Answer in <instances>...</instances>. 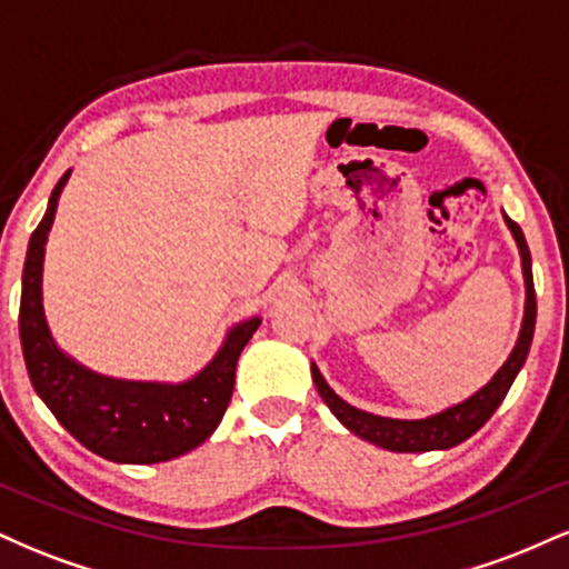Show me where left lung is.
Returning <instances> with one entry per match:
<instances>
[{"instance_id":"left-lung-1","label":"left lung","mask_w":569,"mask_h":569,"mask_svg":"<svg viewBox=\"0 0 569 569\" xmlns=\"http://www.w3.org/2000/svg\"><path fill=\"white\" fill-rule=\"evenodd\" d=\"M506 227L511 230L516 246H519L521 257V270H525V318H521L519 339H516L511 356L502 367L495 371V377L485 388H479L471 398L455 403V407L439 411V415L422 417V420H393V417H380L371 415V411L350 407L348 401H342L335 390L329 388V382L323 380V375L312 363V382H316L318 393L326 401V407L331 409V415L342 422L350 433H356L358 439L377 443V447L390 449V452H433V449H452L457 443L479 430L489 417L495 415V409L500 407L502 398H506L508 388H511L516 375L527 361V352H530L532 335H535V316H538V302H535V283H532V257L530 248H527L525 232L502 213Z\"/></svg>"}]
</instances>
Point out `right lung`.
I'll use <instances>...</instances> for the list:
<instances>
[{
	"label": "right lung",
	"instance_id": "obj_1",
	"mask_svg": "<svg viewBox=\"0 0 569 569\" xmlns=\"http://www.w3.org/2000/svg\"><path fill=\"white\" fill-rule=\"evenodd\" d=\"M67 171L26 251L21 278L23 361L37 396L82 447L128 466H152L200 447L217 430L234 388V367L262 318L234 323L217 356L184 382H139L98 375L67 356L50 335L42 307V264Z\"/></svg>",
	"mask_w": 569,
	"mask_h": 569
}]
</instances>
